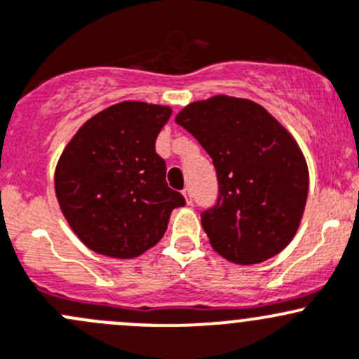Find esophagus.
<instances>
[{"mask_svg": "<svg viewBox=\"0 0 359 359\" xmlns=\"http://www.w3.org/2000/svg\"><path fill=\"white\" fill-rule=\"evenodd\" d=\"M183 195L184 198H187V204H191V202H194V198H191V194H190V188H184Z\"/></svg>", "mask_w": 359, "mask_h": 359, "instance_id": "1", "label": "esophagus"}]
</instances>
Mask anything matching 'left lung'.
<instances>
[{
	"instance_id": "1",
	"label": "left lung",
	"mask_w": 359,
	"mask_h": 359,
	"mask_svg": "<svg viewBox=\"0 0 359 359\" xmlns=\"http://www.w3.org/2000/svg\"><path fill=\"white\" fill-rule=\"evenodd\" d=\"M175 121L216 168L219 197L201 214L212 249L235 264L282 252L301 224L309 188L290 133L259 103L226 95L190 103Z\"/></svg>"
}]
</instances>
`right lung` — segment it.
Wrapping results in <instances>:
<instances>
[{"label":"right lung","mask_w":359,"mask_h":359,"mask_svg":"<svg viewBox=\"0 0 359 359\" xmlns=\"http://www.w3.org/2000/svg\"><path fill=\"white\" fill-rule=\"evenodd\" d=\"M171 107L121 102L86 121L58 158L55 194L72 231L102 256L133 259L168 230L184 197L165 183L155 140Z\"/></svg>","instance_id":"add662e5"}]
</instances>
